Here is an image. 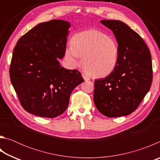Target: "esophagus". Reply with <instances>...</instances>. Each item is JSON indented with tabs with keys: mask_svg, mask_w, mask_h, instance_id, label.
<instances>
[{
	"mask_svg": "<svg viewBox=\"0 0 160 160\" xmlns=\"http://www.w3.org/2000/svg\"><path fill=\"white\" fill-rule=\"evenodd\" d=\"M82 78H84V80H85V81H88V80H90V78H89L88 75H85V74H82Z\"/></svg>",
	"mask_w": 160,
	"mask_h": 160,
	"instance_id": "1",
	"label": "esophagus"
}]
</instances>
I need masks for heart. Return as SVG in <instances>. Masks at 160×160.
<instances>
[{
	"mask_svg": "<svg viewBox=\"0 0 160 160\" xmlns=\"http://www.w3.org/2000/svg\"><path fill=\"white\" fill-rule=\"evenodd\" d=\"M118 44L115 38L95 29L80 32L71 39V45L65 50V58L75 67L82 57L83 68L94 78L109 75L118 64Z\"/></svg>",
	"mask_w": 160,
	"mask_h": 160,
	"instance_id": "obj_1",
	"label": "heart"
}]
</instances>
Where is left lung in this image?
<instances>
[{
	"label": "left lung",
	"instance_id": "left-lung-1",
	"mask_svg": "<svg viewBox=\"0 0 160 160\" xmlns=\"http://www.w3.org/2000/svg\"><path fill=\"white\" fill-rule=\"evenodd\" d=\"M100 22L113 32L120 54L112 73L94 81V102L107 117L128 115L150 90L152 80L150 52L140 35L123 22Z\"/></svg>",
	"mask_w": 160,
	"mask_h": 160
}]
</instances>
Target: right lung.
I'll use <instances>...</instances> for the list:
<instances>
[{"label": "right lung", "instance_id": "1", "mask_svg": "<svg viewBox=\"0 0 160 160\" xmlns=\"http://www.w3.org/2000/svg\"><path fill=\"white\" fill-rule=\"evenodd\" d=\"M68 22L40 23L17 42L10 66V78L20 104L38 116L55 118L67 109L72 90L84 79L77 70L61 67Z\"/></svg>", "mask_w": 160, "mask_h": 160}]
</instances>
